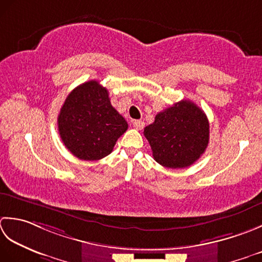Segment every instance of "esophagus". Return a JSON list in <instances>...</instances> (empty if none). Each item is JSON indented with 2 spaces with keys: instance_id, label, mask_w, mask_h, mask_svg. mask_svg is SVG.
Returning <instances> with one entry per match:
<instances>
[{
  "instance_id": "1",
  "label": "esophagus",
  "mask_w": 262,
  "mask_h": 262,
  "mask_svg": "<svg viewBox=\"0 0 262 262\" xmlns=\"http://www.w3.org/2000/svg\"><path fill=\"white\" fill-rule=\"evenodd\" d=\"M132 124H133V127H135V129H137V130H141L142 127L145 126V123H143L142 121H139V120L133 121Z\"/></svg>"
}]
</instances>
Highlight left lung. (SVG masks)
<instances>
[{
  "label": "left lung",
  "mask_w": 262,
  "mask_h": 262,
  "mask_svg": "<svg viewBox=\"0 0 262 262\" xmlns=\"http://www.w3.org/2000/svg\"><path fill=\"white\" fill-rule=\"evenodd\" d=\"M143 135L154 159L167 168H184L198 161L209 142V122L191 100H181L158 113Z\"/></svg>",
  "instance_id": "obj_1"
}]
</instances>
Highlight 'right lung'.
<instances>
[{
  "instance_id": "obj_1",
  "label": "right lung",
  "mask_w": 262,
  "mask_h": 262,
  "mask_svg": "<svg viewBox=\"0 0 262 262\" xmlns=\"http://www.w3.org/2000/svg\"><path fill=\"white\" fill-rule=\"evenodd\" d=\"M57 127L72 155L82 161H98L113 151L127 123L112 106L107 89L90 80L69 94L57 116Z\"/></svg>"
}]
</instances>
